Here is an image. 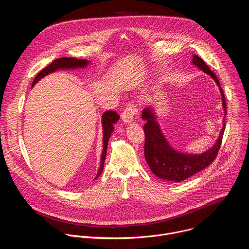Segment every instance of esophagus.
<instances>
[{
	"mask_svg": "<svg viewBox=\"0 0 249 249\" xmlns=\"http://www.w3.org/2000/svg\"><path fill=\"white\" fill-rule=\"evenodd\" d=\"M137 114V109L135 108V106L133 104H129L125 110L122 113V120L126 124H130L133 122L134 116Z\"/></svg>",
	"mask_w": 249,
	"mask_h": 249,
	"instance_id": "obj_1",
	"label": "esophagus"
}]
</instances>
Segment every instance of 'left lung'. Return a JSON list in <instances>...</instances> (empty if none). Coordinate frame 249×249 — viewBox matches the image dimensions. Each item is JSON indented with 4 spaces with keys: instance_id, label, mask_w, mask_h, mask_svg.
Segmentation results:
<instances>
[{
    "instance_id": "8db88e82",
    "label": "left lung",
    "mask_w": 249,
    "mask_h": 249,
    "mask_svg": "<svg viewBox=\"0 0 249 249\" xmlns=\"http://www.w3.org/2000/svg\"><path fill=\"white\" fill-rule=\"evenodd\" d=\"M192 65L203 71L206 75L210 76L216 82L222 95L224 115H226V99L217 76L197 55H193ZM142 119L146 121L144 126V132L146 135L145 159L152 172L160 179L171 182L183 181L210 165L217 157L225 131V116L223 119V128L218 139L211 148L201 154H191L178 151L170 145L160 128V125L159 124L154 105H150L143 110Z\"/></svg>"
}]
</instances>
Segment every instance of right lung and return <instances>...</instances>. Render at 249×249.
Listing matches in <instances>:
<instances>
[{
  "mask_svg": "<svg viewBox=\"0 0 249 249\" xmlns=\"http://www.w3.org/2000/svg\"><path fill=\"white\" fill-rule=\"evenodd\" d=\"M90 64V61L89 60H82V59H76V58H60L57 60H54L49 66H47L45 69H43L41 72L35 77L32 87L36 85L41 79H43L45 76L52 74L54 72H57V71H65V70H77V69H85ZM120 116L114 112V111H105L102 115L101 118V125H102V142H103V149H102V154L100 158V164H99V169L96 173V176L94 177V179L98 178L99 175L101 174L104 166V161L106 158V152H107V146H108V141L109 138L114 131V124L119 120Z\"/></svg>",
  "mask_w": 249,
  "mask_h": 249,
  "instance_id": "right-lung-1",
  "label": "right lung"
}]
</instances>
